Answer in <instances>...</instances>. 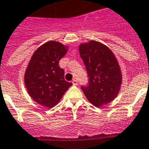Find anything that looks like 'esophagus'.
I'll return each mask as SVG.
<instances>
[{
	"mask_svg": "<svg viewBox=\"0 0 149 149\" xmlns=\"http://www.w3.org/2000/svg\"><path fill=\"white\" fill-rule=\"evenodd\" d=\"M72 83H73V85H77V84H78V82H77V80L76 79H73V81H72Z\"/></svg>",
	"mask_w": 149,
	"mask_h": 149,
	"instance_id": "1",
	"label": "esophagus"
}]
</instances>
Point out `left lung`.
Listing matches in <instances>:
<instances>
[{
	"mask_svg": "<svg viewBox=\"0 0 149 149\" xmlns=\"http://www.w3.org/2000/svg\"><path fill=\"white\" fill-rule=\"evenodd\" d=\"M79 54L88 76L87 86H82L85 97L97 107L110 103L121 88L122 76L116 56L107 46L91 40L81 43Z\"/></svg>",
	"mask_w": 149,
	"mask_h": 149,
	"instance_id": "left-lung-1",
	"label": "left lung"
}]
</instances>
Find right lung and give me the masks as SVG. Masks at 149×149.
Instances as JSON below:
<instances>
[{"label": "right lung", "mask_w": 149, "mask_h": 149, "mask_svg": "<svg viewBox=\"0 0 149 149\" xmlns=\"http://www.w3.org/2000/svg\"><path fill=\"white\" fill-rule=\"evenodd\" d=\"M67 46L49 41L32 55L24 73V83L30 97L43 107H55L73 85L64 79L59 61L67 52Z\"/></svg>", "instance_id": "add662e5"}]
</instances>
